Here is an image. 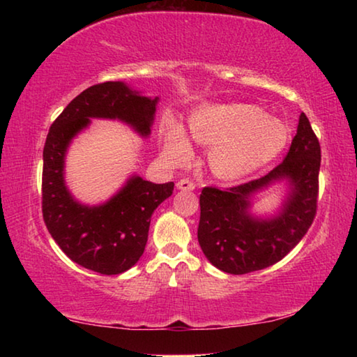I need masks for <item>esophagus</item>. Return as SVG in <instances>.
I'll list each match as a JSON object with an SVG mask.
<instances>
[{"instance_id": "34e87169", "label": "esophagus", "mask_w": 357, "mask_h": 357, "mask_svg": "<svg viewBox=\"0 0 357 357\" xmlns=\"http://www.w3.org/2000/svg\"><path fill=\"white\" fill-rule=\"evenodd\" d=\"M176 187L179 190H193L195 189V184H193L189 179H181L176 183Z\"/></svg>"}]
</instances>
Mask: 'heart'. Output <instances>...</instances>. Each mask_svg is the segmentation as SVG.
I'll list each match as a JSON object with an SVG mask.
<instances>
[{"label":"heart","instance_id":"b5f03b06","mask_svg":"<svg viewBox=\"0 0 357 357\" xmlns=\"http://www.w3.org/2000/svg\"><path fill=\"white\" fill-rule=\"evenodd\" d=\"M189 134L197 143L213 146L209 168L217 178L236 181L268 165L285 149L289 129L252 104L203 107L189 119ZM190 154L189 142L178 126L164 137V155L181 164Z\"/></svg>","mask_w":357,"mask_h":357}]
</instances>
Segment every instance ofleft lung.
<instances>
[{
    "instance_id": "left-lung-1",
    "label": "left lung",
    "mask_w": 357,
    "mask_h": 357,
    "mask_svg": "<svg viewBox=\"0 0 357 357\" xmlns=\"http://www.w3.org/2000/svg\"><path fill=\"white\" fill-rule=\"evenodd\" d=\"M319 164V142L309 118L301 113L291 146L274 170L229 189L204 187L198 243L209 261L223 273L239 275L273 266L291 252L315 219ZM277 180L289 184L281 213L269 220L252 216V193Z\"/></svg>"
}]
</instances>
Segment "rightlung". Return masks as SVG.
Masks as SVG:
<instances>
[{
	"label": "right lung",
	"instance_id": "add662e5",
	"mask_svg": "<svg viewBox=\"0 0 357 357\" xmlns=\"http://www.w3.org/2000/svg\"><path fill=\"white\" fill-rule=\"evenodd\" d=\"M157 100L159 98L132 91L123 82L99 83L70 100L48 130L42 170V215L48 233L66 255L94 273L121 274L140 259L151 215L172 195L174 184H154L132 176L107 203L86 206L66 187V151L91 118L119 119L148 137Z\"/></svg>",
	"mask_w": 357,
	"mask_h": 357
}]
</instances>
